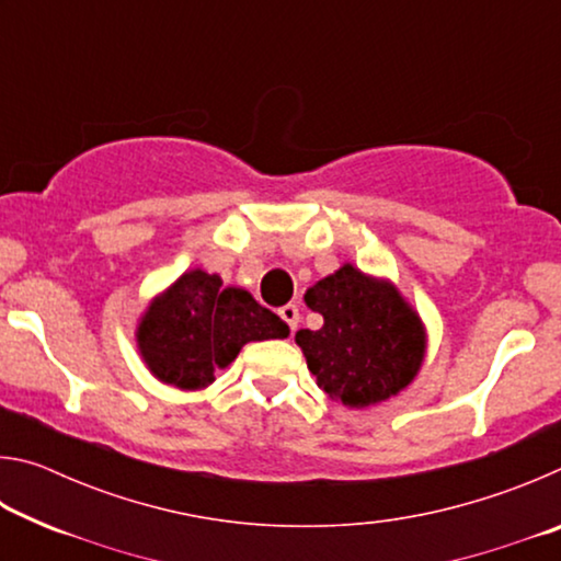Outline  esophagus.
Instances as JSON below:
<instances>
[{
	"label": "esophagus",
	"mask_w": 561,
	"mask_h": 561,
	"mask_svg": "<svg viewBox=\"0 0 561 561\" xmlns=\"http://www.w3.org/2000/svg\"><path fill=\"white\" fill-rule=\"evenodd\" d=\"M279 317H282L284 324H287L291 331L299 327V309H297V304H287V307H282L279 309Z\"/></svg>",
	"instance_id": "1"
}]
</instances>
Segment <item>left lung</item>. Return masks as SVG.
<instances>
[{"instance_id":"left-lung-1","label":"left lung","mask_w":561,"mask_h":561,"mask_svg":"<svg viewBox=\"0 0 561 561\" xmlns=\"http://www.w3.org/2000/svg\"><path fill=\"white\" fill-rule=\"evenodd\" d=\"M321 329L297 331L309 371L331 401L368 408L396 396L421 371L425 327L388 279L354 264L319 279L304 294Z\"/></svg>"}]
</instances>
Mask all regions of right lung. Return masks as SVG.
<instances>
[{"mask_svg":"<svg viewBox=\"0 0 561 561\" xmlns=\"http://www.w3.org/2000/svg\"><path fill=\"white\" fill-rule=\"evenodd\" d=\"M287 336L289 327L250 291L222 287L203 270L185 272L150 301L136 331L150 374L180 391L210 386L250 341Z\"/></svg>","mask_w":561,"mask_h":561,"instance_id":"1","label":"right lung"}]
</instances>
